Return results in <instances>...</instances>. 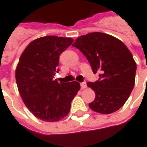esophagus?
I'll list each match as a JSON object with an SVG mask.
<instances>
[{
  "label": "esophagus",
  "mask_w": 147,
  "mask_h": 147,
  "mask_svg": "<svg viewBox=\"0 0 147 147\" xmlns=\"http://www.w3.org/2000/svg\"><path fill=\"white\" fill-rule=\"evenodd\" d=\"M80 86H81V89H82V90L86 88V82H83V83H80Z\"/></svg>",
  "instance_id": "obj_1"
}]
</instances>
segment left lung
I'll use <instances>...</instances> for the list:
<instances>
[{
    "instance_id": "obj_1",
    "label": "left lung",
    "mask_w": 147,
    "mask_h": 147,
    "mask_svg": "<svg viewBox=\"0 0 147 147\" xmlns=\"http://www.w3.org/2000/svg\"><path fill=\"white\" fill-rule=\"evenodd\" d=\"M87 59L96 82L87 83L95 93L89 106L93 111L109 114L120 109L135 86L136 63L126 45L117 38L101 32L82 35L72 44Z\"/></svg>"
}]
</instances>
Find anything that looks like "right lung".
I'll list each match as a JSON object with an SVG mask.
<instances>
[{
	"mask_svg": "<svg viewBox=\"0 0 147 147\" xmlns=\"http://www.w3.org/2000/svg\"><path fill=\"white\" fill-rule=\"evenodd\" d=\"M73 42L71 38L45 36L34 40L21 54L16 70L18 90L34 117L55 122L66 117L80 89V83H59V57Z\"/></svg>",
	"mask_w": 147,
	"mask_h": 147,
	"instance_id": "1",
	"label": "right lung"
}]
</instances>
